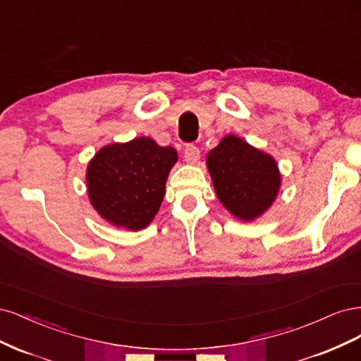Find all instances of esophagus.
I'll list each match as a JSON object with an SVG mask.
<instances>
[{"mask_svg":"<svg viewBox=\"0 0 361 361\" xmlns=\"http://www.w3.org/2000/svg\"><path fill=\"white\" fill-rule=\"evenodd\" d=\"M200 157H201L200 149H197L195 145H188L184 148V160H185V164H188V165L197 164Z\"/></svg>","mask_w":361,"mask_h":361,"instance_id":"esophagus-1","label":"esophagus"}]
</instances>
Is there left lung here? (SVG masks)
Listing matches in <instances>:
<instances>
[{
    "label": "left lung",
    "mask_w": 361,
    "mask_h": 361,
    "mask_svg": "<svg viewBox=\"0 0 361 361\" xmlns=\"http://www.w3.org/2000/svg\"><path fill=\"white\" fill-rule=\"evenodd\" d=\"M214 192L226 210L243 222L261 217L282 185L277 161L237 135H226L207 154Z\"/></svg>",
    "instance_id": "1"
}]
</instances>
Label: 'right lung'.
<instances>
[{
  "label": "right lung",
  "instance_id": "add662e5",
  "mask_svg": "<svg viewBox=\"0 0 361 361\" xmlns=\"http://www.w3.org/2000/svg\"><path fill=\"white\" fill-rule=\"evenodd\" d=\"M178 153L148 136L102 147L87 166L92 208L108 224L141 231L156 217Z\"/></svg>",
  "mask_w": 361,
  "mask_h": 361
}]
</instances>
